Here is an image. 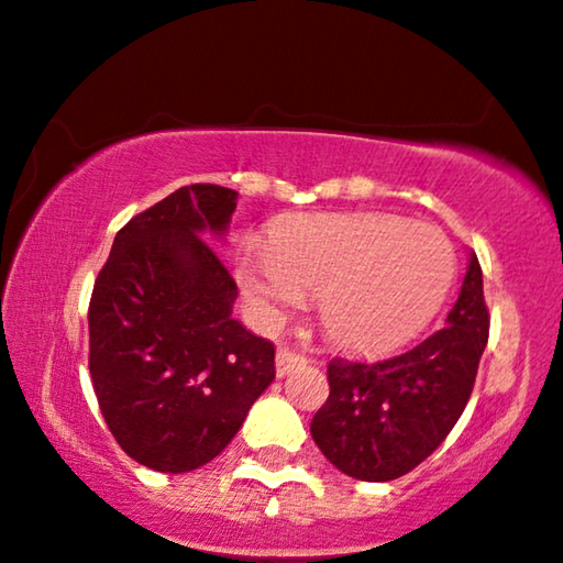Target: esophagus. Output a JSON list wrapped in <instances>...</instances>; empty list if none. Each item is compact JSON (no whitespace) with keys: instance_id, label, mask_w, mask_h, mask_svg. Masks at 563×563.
Returning <instances> with one entry per match:
<instances>
[{"instance_id":"34e87169","label":"esophagus","mask_w":563,"mask_h":563,"mask_svg":"<svg viewBox=\"0 0 563 563\" xmlns=\"http://www.w3.org/2000/svg\"><path fill=\"white\" fill-rule=\"evenodd\" d=\"M305 362L308 360H305L302 354L289 352V349H279V352H276V377H287L291 369L302 367Z\"/></svg>"}]
</instances>
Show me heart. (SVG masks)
Masks as SVG:
<instances>
[{"instance_id": "b5f03b06", "label": "heart", "mask_w": 563, "mask_h": 563, "mask_svg": "<svg viewBox=\"0 0 563 563\" xmlns=\"http://www.w3.org/2000/svg\"><path fill=\"white\" fill-rule=\"evenodd\" d=\"M455 247L432 224L390 214H310L276 228L272 245L238 258L247 308L276 325L318 291L335 344L385 352L424 328L455 279Z\"/></svg>"}]
</instances>
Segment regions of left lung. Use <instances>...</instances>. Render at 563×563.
I'll use <instances>...</instances> for the list:
<instances>
[{"label":"left lung","mask_w":563,"mask_h":563,"mask_svg":"<svg viewBox=\"0 0 563 563\" xmlns=\"http://www.w3.org/2000/svg\"><path fill=\"white\" fill-rule=\"evenodd\" d=\"M488 341L484 274L476 253L444 328L383 362L328 364L331 396L312 416L320 452L356 481H393L444 442L468 404Z\"/></svg>","instance_id":"1"}]
</instances>
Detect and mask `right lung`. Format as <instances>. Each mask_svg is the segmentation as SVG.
Here are the masks:
<instances>
[{
  "instance_id": "add662e5",
  "label": "right lung",
  "mask_w": 563,
  "mask_h": 563,
  "mask_svg": "<svg viewBox=\"0 0 563 563\" xmlns=\"http://www.w3.org/2000/svg\"><path fill=\"white\" fill-rule=\"evenodd\" d=\"M238 194L173 191L113 240L90 299V377L106 424L144 468L188 473L232 442L274 379V344L232 318L238 287L203 238Z\"/></svg>"
}]
</instances>
